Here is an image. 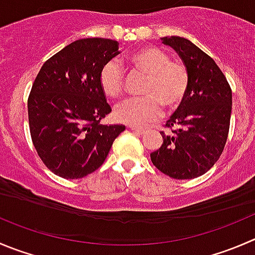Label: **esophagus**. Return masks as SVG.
Listing matches in <instances>:
<instances>
[{
	"mask_svg": "<svg viewBox=\"0 0 255 255\" xmlns=\"http://www.w3.org/2000/svg\"><path fill=\"white\" fill-rule=\"evenodd\" d=\"M129 129H130V130H133V132H134V133H137V134H143V133L145 132V130L143 129V128H138V127H134V126H130V127H129Z\"/></svg>",
	"mask_w": 255,
	"mask_h": 255,
	"instance_id": "1",
	"label": "esophagus"
}]
</instances>
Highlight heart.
Returning a JSON list of instances; mask_svg holds the SVG:
<instances>
[{
    "label": "heart",
    "instance_id": "b5f03b06",
    "mask_svg": "<svg viewBox=\"0 0 255 255\" xmlns=\"http://www.w3.org/2000/svg\"><path fill=\"white\" fill-rule=\"evenodd\" d=\"M132 70L147 76L142 88V98H130L115 108V118L129 126H144L162 115V107L175 110L184 100L189 86L187 67L170 61L169 54L155 47L138 49L127 57ZM100 85L107 97L122 95L125 76L120 62L111 59L100 72Z\"/></svg>",
    "mask_w": 255,
    "mask_h": 255
}]
</instances>
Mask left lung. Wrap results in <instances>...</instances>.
<instances>
[{
  "mask_svg": "<svg viewBox=\"0 0 255 255\" xmlns=\"http://www.w3.org/2000/svg\"><path fill=\"white\" fill-rule=\"evenodd\" d=\"M189 73L187 95L160 132L163 144L152 163L174 179H193L208 172L226 145L232 113V90L214 59L183 37H163Z\"/></svg>",
  "mask_w": 255,
  "mask_h": 255,
  "instance_id": "obj_1",
  "label": "left lung"
}]
</instances>
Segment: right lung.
<instances>
[{"label": "right lung", "instance_id": "right-lung-1", "mask_svg": "<svg viewBox=\"0 0 255 255\" xmlns=\"http://www.w3.org/2000/svg\"><path fill=\"white\" fill-rule=\"evenodd\" d=\"M117 41L82 38L47 59L28 96V122L37 154L66 179L101 167L123 125H101L111 106L100 85L101 68L120 53Z\"/></svg>", "mask_w": 255, "mask_h": 255}]
</instances>
